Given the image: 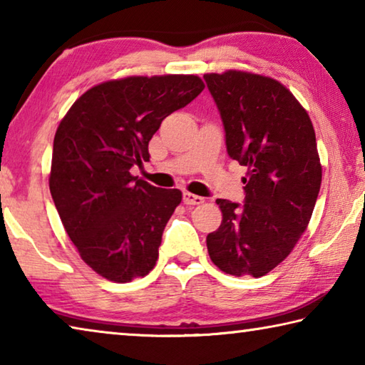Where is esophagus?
<instances>
[{
    "mask_svg": "<svg viewBox=\"0 0 365 365\" xmlns=\"http://www.w3.org/2000/svg\"><path fill=\"white\" fill-rule=\"evenodd\" d=\"M183 202L185 205H201V202H205V197L193 195V193H188V191H185L183 193Z\"/></svg>",
    "mask_w": 365,
    "mask_h": 365,
    "instance_id": "34e87169",
    "label": "esophagus"
}]
</instances>
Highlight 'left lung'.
<instances>
[{"label":"left lung","mask_w":365,"mask_h":365,"mask_svg":"<svg viewBox=\"0 0 365 365\" xmlns=\"http://www.w3.org/2000/svg\"><path fill=\"white\" fill-rule=\"evenodd\" d=\"M227 153L248 168L242 205L217 200L222 224L206 238L211 261L230 275L262 277L285 259L316 206L322 165L304 108L280 82L257 73H206Z\"/></svg>","instance_id":"8db88e82"}]
</instances>
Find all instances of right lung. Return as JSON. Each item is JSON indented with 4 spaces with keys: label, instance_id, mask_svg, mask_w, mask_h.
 <instances>
[{
    "label": "right lung",
    "instance_id": "1",
    "mask_svg": "<svg viewBox=\"0 0 365 365\" xmlns=\"http://www.w3.org/2000/svg\"><path fill=\"white\" fill-rule=\"evenodd\" d=\"M205 90L196 76L127 77L93 86L72 104L53 143L49 191L80 257L104 279L130 282L156 265L180 190L130 174L165 117Z\"/></svg>",
    "mask_w": 365,
    "mask_h": 365
}]
</instances>
